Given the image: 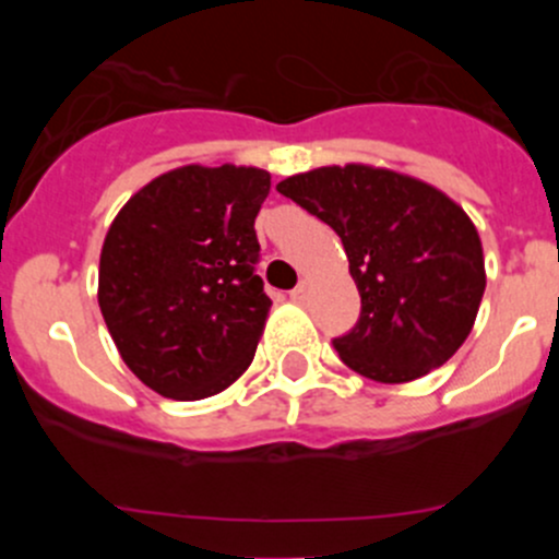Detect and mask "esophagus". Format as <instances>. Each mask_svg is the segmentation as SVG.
I'll use <instances>...</instances> for the list:
<instances>
[{
    "label": "esophagus",
    "instance_id": "1",
    "mask_svg": "<svg viewBox=\"0 0 559 559\" xmlns=\"http://www.w3.org/2000/svg\"><path fill=\"white\" fill-rule=\"evenodd\" d=\"M289 297H292V300H295V302H306V300H308V286H306V284L295 286Z\"/></svg>",
    "mask_w": 559,
    "mask_h": 559
}]
</instances>
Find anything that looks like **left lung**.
I'll return each instance as SVG.
<instances>
[{
	"mask_svg": "<svg viewBox=\"0 0 559 559\" xmlns=\"http://www.w3.org/2000/svg\"><path fill=\"white\" fill-rule=\"evenodd\" d=\"M275 189L330 224L362 297L332 346L365 379L405 384L441 368L471 335L487 273L476 227L436 186L370 165L319 167Z\"/></svg>",
	"mask_w": 559,
	"mask_h": 559,
	"instance_id": "left-lung-1",
	"label": "left lung"
}]
</instances>
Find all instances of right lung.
Masks as SVG:
<instances>
[{
  "label": "right lung",
  "instance_id": "obj_1",
  "mask_svg": "<svg viewBox=\"0 0 559 559\" xmlns=\"http://www.w3.org/2000/svg\"><path fill=\"white\" fill-rule=\"evenodd\" d=\"M267 194L259 167L186 165L112 218L99 311L127 368L162 397H211L251 365L273 306L253 267Z\"/></svg>",
  "mask_w": 559,
  "mask_h": 559
}]
</instances>
